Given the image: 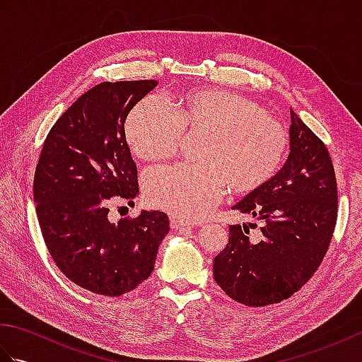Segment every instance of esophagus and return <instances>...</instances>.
Returning a JSON list of instances; mask_svg holds the SVG:
<instances>
[{
    "mask_svg": "<svg viewBox=\"0 0 362 362\" xmlns=\"http://www.w3.org/2000/svg\"><path fill=\"white\" fill-rule=\"evenodd\" d=\"M191 224L188 221H183V219H180V218H175V216H171V227L173 228H175V230H179V228H187V227H189Z\"/></svg>",
    "mask_w": 362,
    "mask_h": 362,
    "instance_id": "1",
    "label": "esophagus"
}]
</instances>
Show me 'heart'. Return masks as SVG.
Instances as JSON below:
<instances>
[{"mask_svg": "<svg viewBox=\"0 0 362 362\" xmlns=\"http://www.w3.org/2000/svg\"><path fill=\"white\" fill-rule=\"evenodd\" d=\"M204 134L201 165L160 168L146 177V196L174 216H206L226 187L249 194L272 179L289 151V134L258 103L219 88L188 90L173 110L148 96L129 112L126 140L138 158L161 161L173 156L182 134Z\"/></svg>", "mask_w": 362, "mask_h": 362, "instance_id": "heart-1", "label": "heart"}]
</instances>
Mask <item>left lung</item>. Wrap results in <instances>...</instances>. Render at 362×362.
<instances>
[{"instance_id":"8db88e82","label":"left lung","mask_w":362,"mask_h":362,"mask_svg":"<svg viewBox=\"0 0 362 362\" xmlns=\"http://www.w3.org/2000/svg\"><path fill=\"white\" fill-rule=\"evenodd\" d=\"M286 163L266 185L233 210L263 221L259 235L249 227L228 228V243L213 261L214 280L247 306L289 298L317 271L332 243L337 218V185L324 141L291 110Z\"/></svg>"}]
</instances>
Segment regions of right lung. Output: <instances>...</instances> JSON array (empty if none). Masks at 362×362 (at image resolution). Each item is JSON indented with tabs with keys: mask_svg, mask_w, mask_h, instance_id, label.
Wrapping results in <instances>:
<instances>
[{
	"mask_svg": "<svg viewBox=\"0 0 362 362\" xmlns=\"http://www.w3.org/2000/svg\"><path fill=\"white\" fill-rule=\"evenodd\" d=\"M157 81L103 82L68 107L46 136L34 202L54 263L78 286L118 297L141 284L169 232L163 211L112 222L109 205L138 196L124 121Z\"/></svg>",
	"mask_w": 362,
	"mask_h": 362,
	"instance_id": "obj_1",
	"label": "right lung"
}]
</instances>
